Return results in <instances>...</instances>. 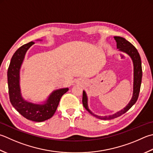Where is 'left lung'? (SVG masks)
<instances>
[{
    "mask_svg": "<svg viewBox=\"0 0 153 153\" xmlns=\"http://www.w3.org/2000/svg\"><path fill=\"white\" fill-rule=\"evenodd\" d=\"M114 39L117 42V48L119 51L127 54L132 59L133 64V96L131 100H130L127 106L124 107L123 109L116 112L113 115H107V116H99L94 114L89 109L88 107V97L87 95L86 92L83 91V97H82V103L83 105L85 107V109L90 113L93 116L95 117L96 118L103 120H107V119H112L117 117L124 114L133 105L136 103V101L138 99L140 84H141L142 80V66H141V59L138 51L136 49L133 45L127 41L126 39L120 37V36H114Z\"/></svg>",
    "mask_w": 153,
    "mask_h": 153,
    "instance_id": "1",
    "label": "left lung"
}]
</instances>
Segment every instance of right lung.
<instances>
[{
  "instance_id": "1",
  "label": "right lung",
  "mask_w": 153,
  "mask_h": 153,
  "mask_svg": "<svg viewBox=\"0 0 153 153\" xmlns=\"http://www.w3.org/2000/svg\"><path fill=\"white\" fill-rule=\"evenodd\" d=\"M42 40H37L42 41ZM34 42H30L18 49L11 58L8 69V86L11 104L18 112L28 120L42 122L48 120L54 114L62 96L68 90V88L53 91L42 102L36 103L26 100L21 94L20 71L28 50Z\"/></svg>"
}]
</instances>
